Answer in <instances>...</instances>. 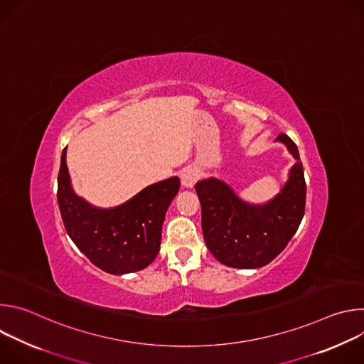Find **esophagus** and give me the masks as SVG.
Masks as SVG:
<instances>
[{
    "label": "esophagus",
    "instance_id": "obj_1",
    "mask_svg": "<svg viewBox=\"0 0 364 364\" xmlns=\"http://www.w3.org/2000/svg\"><path fill=\"white\" fill-rule=\"evenodd\" d=\"M198 177H200L198 170L194 168V167H188L181 173V183L186 188H191V187H194Z\"/></svg>",
    "mask_w": 364,
    "mask_h": 364
}]
</instances>
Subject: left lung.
<instances>
[{
	"label": "left lung",
	"instance_id": "obj_1",
	"mask_svg": "<svg viewBox=\"0 0 364 364\" xmlns=\"http://www.w3.org/2000/svg\"><path fill=\"white\" fill-rule=\"evenodd\" d=\"M295 164L279 193L255 204L242 200L223 180H200L194 188L201 204V229L205 246L230 268L255 269L268 265L295 235L305 210V180L296 145L281 134Z\"/></svg>",
	"mask_w": 364,
	"mask_h": 364
}]
</instances>
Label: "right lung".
I'll list each match as a JSON object with an SVG mask.
<instances>
[{
  "instance_id": "add662e5",
  "label": "right lung",
  "mask_w": 364,
  "mask_h": 364,
  "mask_svg": "<svg viewBox=\"0 0 364 364\" xmlns=\"http://www.w3.org/2000/svg\"><path fill=\"white\" fill-rule=\"evenodd\" d=\"M66 148L58 178V201L73 243L95 267L108 274L125 275L146 268L160 252L163 223L180 190V178L154 183L125 203L103 209L75 193Z\"/></svg>"
}]
</instances>
